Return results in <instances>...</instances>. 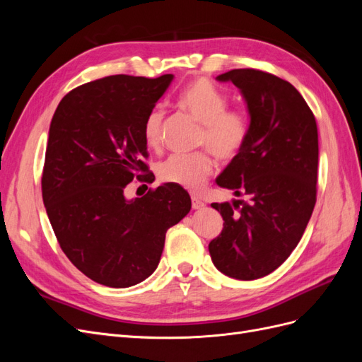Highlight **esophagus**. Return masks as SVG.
I'll list each match as a JSON object with an SVG mask.
<instances>
[{
    "label": "esophagus",
    "mask_w": 362,
    "mask_h": 362,
    "mask_svg": "<svg viewBox=\"0 0 362 362\" xmlns=\"http://www.w3.org/2000/svg\"><path fill=\"white\" fill-rule=\"evenodd\" d=\"M204 206H205V204L199 198L192 196V208H193V210H201V208H204Z\"/></svg>",
    "instance_id": "34e87169"
}]
</instances>
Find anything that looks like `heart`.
I'll return each instance as SVG.
<instances>
[{
  "label": "heart",
  "mask_w": 362,
  "mask_h": 362,
  "mask_svg": "<svg viewBox=\"0 0 362 362\" xmlns=\"http://www.w3.org/2000/svg\"><path fill=\"white\" fill-rule=\"evenodd\" d=\"M180 104L196 122L202 125L198 146L208 148L221 161L234 160L245 148L250 122L238 108H226L228 98L206 80H196L185 87ZM163 119L160 108L152 110L144 125L146 145L157 149L163 140ZM214 168L210 152L201 151L192 156H172L158 164L160 181L182 189L199 190Z\"/></svg>",
  "instance_id": "b5f03b06"
}]
</instances>
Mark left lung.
I'll list each match as a JSON object with an SVG mask.
<instances>
[{"instance_id":"8db88e82","label":"left lung","mask_w":362,"mask_h":362,"mask_svg":"<svg viewBox=\"0 0 362 362\" xmlns=\"http://www.w3.org/2000/svg\"><path fill=\"white\" fill-rule=\"evenodd\" d=\"M242 92L250 117L245 148L216 182L247 201L211 204L223 229L208 245L223 275L252 281L269 275L298 246L315 205L319 134L315 117L288 81L257 69L217 76Z\"/></svg>"}]
</instances>
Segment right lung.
Segmentation results:
<instances>
[{"instance_id":"1","label":"right lung","mask_w":362,"mask_h":362,"mask_svg":"<svg viewBox=\"0 0 362 362\" xmlns=\"http://www.w3.org/2000/svg\"><path fill=\"white\" fill-rule=\"evenodd\" d=\"M172 80L104 76L71 90L51 120L43 204L64 255L105 287L151 276L168 229L192 208L189 193L172 184L134 199L124 193L134 178L154 180L144 125Z\"/></svg>"}]
</instances>
